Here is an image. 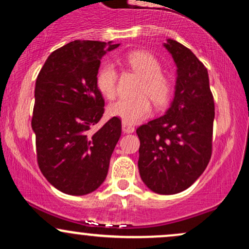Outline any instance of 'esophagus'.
I'll list each match as a JSON object with an SVG mask.
<instances>
[{
    "label": "esophagus",
    "mask_w": 249,
    "mask_h": 249,
    "mask_svg": "<svg viewBox=\"0 0 249 249\" xmlns=\"http://www.w3.org/2000/svg\"><path fill=\"white\" fill-rule=\"evenodd\" d=\"M122 128H123V132L124 133H132L134 131V127L132 126V125L126 124V123H124V122H123Z\"/></svg>",
    "instance_id": "1"
}]
</instances>
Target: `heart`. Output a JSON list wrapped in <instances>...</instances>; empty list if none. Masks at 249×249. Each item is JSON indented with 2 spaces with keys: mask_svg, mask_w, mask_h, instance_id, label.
Returning <instances> with one entry per match:
<instances>
[{
  "mask_svg": "<svg viewBox=\"0 0 249 249\" xmlns=\"http://www.w3.org/2000/svg\"><path fill=\"white\" fill-rule=\"evenodd\" d=\"M125 63L134 72L142 77L137 93L141 96L121 98L108 107L110 116L121 118L126 124H136L150 116V97L157 107H165L172 96L173 83L170 77L161 72L160 62L146 51H132L125 57ZM118 72L115 65L104 64L96 75V85L99 92L108 99L117 93Z\"/></svg>",
  "mask_w": 249,
  "mask_h": 249,
  "instance_id": "b5f03b06",
  "label": "heart"
}]
</instances>
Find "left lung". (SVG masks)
<instances>
[{"instance_id":"left-lung-1","label":"left lung","mask_w":249,"mask_h":249,"mask_svg":"<svg viewBox=\"0 0 249 249\" xmlns=\"http://www.w3.org/2000/svg\"><path fill=\"white\" fill-rule=\"evenodd\" d=\"M164 47L177 65L176 92L164 116L137 128L138 168L159 194L182 192L201 176L212 156L214 99L206 67L173 39Z\"/></svg>"}]
</instances>
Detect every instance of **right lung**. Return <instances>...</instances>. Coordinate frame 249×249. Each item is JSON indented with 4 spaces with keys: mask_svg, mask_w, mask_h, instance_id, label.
<instances>
[{
    "mask_svg": "<svg viewBox=\"0 0 249 249\" xmlns=\"http://www.w3.org/2000/svg\"><path fill=\"white\" fill-rule=\"evenodd\" d=\"M118 47L112 42H70L51 53L37 76L31 119L37 162L63 193L85 196L107 178L122 121L113 117L97 132L90 130L104 113L96 85L101 59Z\"/></svg>",
    "mask_w": 249,
    "mask_h": 249,
    "instance_id": "add662e5",
    "label": "right lung"
}]
</instances>
